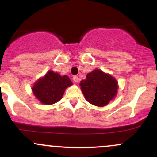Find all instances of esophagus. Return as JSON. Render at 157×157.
Listing matches in <instances>:
<instances>
[{
	"mask_svg": "<svg viewBox=\"0 0 157 157\" xmlns=\"http://www.w3.org/2000/svg\"><path fill=\"white\" fill-rule=\"evenodd\" d=\"M73 80L75 81V82H78L79 81H80V79L78 78V77L77 76H75V77H73Z\"/></svg>",
	"mask_w": 157,
	"mask_h": 157,
	"instance_id": "obj_1",
	"label": "esophagus"
}]
</instances>
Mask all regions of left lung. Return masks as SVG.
Segmentation results:
<instances>
[{
  "instance_id": "1",
  "label": "left lung",
  "mask_w": 157,
  "mask_h": 157,
  "mask_svg": "<svg viewBox=\"0 0 157 157\" xmlns=\"http://www.w3.org/2000/svg\"><path fill=\"white\" fill-rule=\"evenodd\" d=\"M118 82L111 75L95 69L87 74L86 80L80 81L86 100L94 105L102 107L109 104L116 97Z\"/></svg>"
}]
</instances>
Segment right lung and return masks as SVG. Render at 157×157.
Returning <instances> with one entry per match:
<instances>
[{"label":"right lung","instance_id":"add662e5","mask_svg":"<svg viewBox=\"0 0 157 157\" xmlns=\"http://www.w3.org/2000/svg\"><path fill=\"white\" fill-rule=\"evenodd\" d=\"M72 82L66 75L48 71L44 77L40 78L34 84L32 92L41 103L52 105L62 99L65 90L72 85Z\"/></svg>","mask_w":157,"mask_h":157}]
</instances>
